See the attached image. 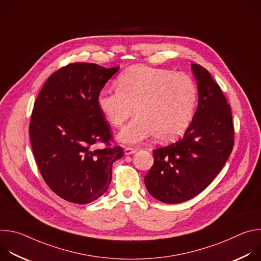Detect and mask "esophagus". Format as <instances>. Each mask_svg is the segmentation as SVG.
<instances>
[{"mask_svg":"<svg viewBox=\"0 0 261 261\" xmlns=\"http://www.w3.org/2000/svg\"><path fill=\"white\" fill-rule=\"evenodd\" d=\"M124 152H125V154H126V155H132V154H134V153L136 152V148H134V147H130V146H126V147H125V150H124Z\"/></svg>","mask_w":261,"mask_h":261,"instance_id":"esophagus-1","label":"esophagus"}]
</instances>
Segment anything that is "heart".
<instances>
[{"label":"heart","mask_w":261,"mask_h":261,"mask_svg":"<svg viewBox=\"0 0 261 261\" xmlns=\"http://www.w3.org/2000/svg\"><path fill=\"white\" fill-rule=\"evenodd\" d=\"M197 98V86L188 74L138 65L118 77L117 90H102L97 102L113 127H121L135 108L137 116L122 130L121 140L137 143L155 135L164 142L187 130Z\"/></svg>","instance_id":"1"}]
</instances>
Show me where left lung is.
<instances>
[{"instance_id":"left-lung-1","label":"left lung","mask_w":261,"mask_h":261,"mask_svg":"<svg viewBox=\"0 0 261 261\" xmlns=\"http://www.w3.org/2000/svg\"><path fill=\"white\" fill-rule=\"evenodd\" d=\"M198 86V106L177 141L153 151L145 187L164 203H179L202 192L225 165L234 143L230 105L210 72L191 65Z\"/></svg>"}]
</instances>
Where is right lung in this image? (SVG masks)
<instances>
[{
  "instance_id": "1",
  "label": "right lung",
  "mask_w": 261,
  "mask_h": 261,
  "mask_svg": "<svg viewBox=\"0 0 261 261\" xmlns=\"http://www.w3.org/2000/svg\"><path fill=\"white\" fill-rule=\"evenodd\" d=\"M119 67L72 63L54 72L37 97L29 126L35 160L48 187L79 204L103 195L113 163L123 148L113 145L110 125L97 98ZM99 143L101 149H94Z\"/></svg>"
}]
</instances>
